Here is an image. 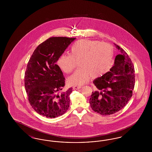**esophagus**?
I'll return each mask as SVG.
<instances>
[{"label":"esophagus","instance_id":"1","mask_svg":"<svg viewBox=\"0 0 152 152\" xmlns=\"http://www.w3.org/2000/svg\"><path fill=\"white\" fill-rule=\"evenodd\" d=\"M81 88V86H74L73 87V89L74 90H77V89H79Z\"/></svg>","mask_w":152,"mask_h":152}]
</instances>
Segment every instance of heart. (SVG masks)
<instances>
[{
  "instance_id": "heart-1",
  "label": "heart",
  "mask_w": 152,
  "mask_h": 152,
  "mask_svg": "<svg viewBox=\"0 0 152 152\" xmlns=\"http://www.w3.org/2000/svg\"><path fill=\"white\" fill-rule=\"evenodd\" d=\"M113 48L108 43L97 40L82 39L77 41L71 48L70 55L62 54L57 64L64 72H72L79 61L80 68L68 79L71 86H82L93 77H100L108 72L112 67Z\"/></svg>"
}]
</instances>
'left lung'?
<instances>
[{
	"label": "left lung",
	"instance_id": "left-lung-1",
	"mask_svg": "<svg viewBox=\"0 0 152 152\" xmlns=\"http://www.w3.org/2000/svg\"><path fill=\"white\" fill-rule=\"evenodd\" d=\"M120 54L116 56L110 71L97 77L93 83L97 91L92 92L90 105L95 112L110 115L123 108L132 96L134 69L126 52L114 43Z\"/></svg>",
	"mask_w": 152,
	"mask_h": 152
}]
</instances>
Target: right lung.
Masks as SVG:
<instances>
[{
	"label": "right lung",
	"mask_w": 152,
	"mask_h": 152,
	"mask_svg": "<svg viewBox=\"0 0 152 152\" xmlns=\"http://www.w3.org/2000/svg\"><path fill=\"white\" fill-rule=\"evenodd\" d=\"M75 39L50 37L37 46L29 58L24 86L30 105L40 115L55 118L64 114L69 107L72 88L60 92L65 78L56 63Z\"/></svg>",
	"instance_id": "add662e5"
}]
</instances>
